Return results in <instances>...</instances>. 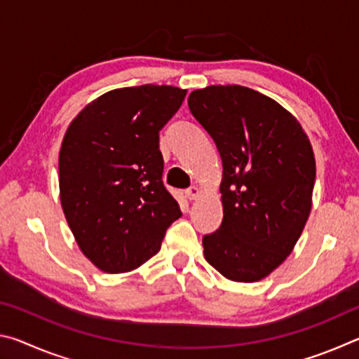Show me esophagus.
<instances>
[{
    "instance_id": "obj_1",
    "label": "esophagus",
    "mask_w": 359,
    "mask_h": 359,
    "mask_svg": "<svg viewBox=\"0 0 359 359\" xmlns=\"http://www.w3.org/2000/svg\"><path fill=\"white\" fill-rule=\"evenodd\" d=\"M199 194H201V190H199V188L196 187V185H193V187H190L188 188V190L185 191V196L190 199V201H193V199H196Z\"/></svg>"
}]
</instances>
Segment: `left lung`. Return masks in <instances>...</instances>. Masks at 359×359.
<instances>
[{"mask_svg":"<svg viewBox=\"0 0 359 359\" xmlns=\"http://www.w3.org/2000/svg\"><path fill=\"white\" fill-rule=\"evenodd\" d=\"M188 107L223 163V222L203 238L204 257L229 280L258 282L287 259L311 214V141L287 109L241 85L194 90Z\"/></svg>","mask_w":359,"mask_h":359,"instance_id":"1","label":"left lung"}]
</instances>
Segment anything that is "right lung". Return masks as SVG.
Listing matches in <instances>:
<instances>
[{
	"instance_id": "add662e5",
	"label": "right lung",
	"mask_w": 359,
	"mask_h": 359,
	"mask_svg": "<svg viewBox=\"0 0 359 359\" xmlns=\"http://www.w3.org/2000/svg\"><path fill=\"white\" fill-rule=\"evenodd\" d=\"M187 90L141 85L107 92L71 121L60 149V201L98 269H136L160 252L182 212L163 184L160 130Z\"/></svg>"
}]
</instances>
